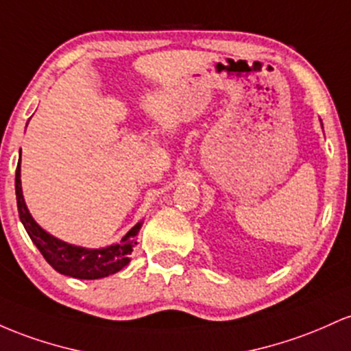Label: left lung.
<instances>
[{
	"label": "left lung",
	"mask_w": 351,
	"mask_h": 351,
	"mask_svg": "<svg viewBox=\"0 0 351 351\" xmlns=\"http://www.w3.org/2000/svg\"><path fill=\"white\" fill-rule=\"evenodd\" d=\"M322 128H324V124H322Z\"/></svg>",
	"instance_id": "obj_1"
}]
</instances>
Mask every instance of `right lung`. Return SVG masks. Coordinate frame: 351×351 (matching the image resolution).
Masks as SVG:
<instances>
[{"label":"right lung","instance_id":"1","mask_svg":"<svg viewBox=\"0 0 351 351\" xmlns=\"http://www.w3.org/2000/svg\"><path fill=\"white\" fill-rule=\"evenodd\" d=\"M14 187H16L19 219H21L27 235L38 247V250L41 252L43 257L46 258V262L59 274L73 278H81V280H97V278L117 274L131 262L129 255L137 245L136 235L139 234L144 220L137 222L119 242L112 243V245L102 247V249H86V247L74 245V243H68L51 235L29 214L21 187V151H19Z\"/></svg>","mask_w":351,"mask_h":351}]
</instances>
